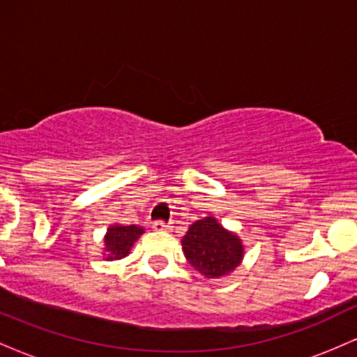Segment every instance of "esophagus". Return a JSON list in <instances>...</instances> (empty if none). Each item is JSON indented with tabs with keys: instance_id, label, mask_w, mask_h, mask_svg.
<instances>
[{
	"instance_id": "esophagus-1",
	"label": "esophagus",
	"mask_w": 357,
	"mask_h": 357,
	"mask_svg": "<svg viewBox=\"0 0 357 357\" xmlns=\"http://www.w3.org/2000/svg\"><path fill=\"white\" fill-rule=\"evenodd\" d=\"M153 228L155 231H167V230H171V225L165 223V221H155V223L153 225Z\"/></svg>"
}]
</instances>
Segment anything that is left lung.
I'll return each mask as SVG.
<instances>
[{"label":"left lung","mask_w":357,"mask_h":357,"mask_svg":"<svg viewBox=\"0 0 357 357\" xmlns=\"http://www.w3.org/2000/svg\"><path fill=\"white\" fill-rule=\"evenodd\" d=\"M181 247L191 267L204 278L230 275L245 257V245L240 236L227 230L215 216L196 220L183 236Z\"/></svg>","instance_id":"left-lung-1"}]
</instances>
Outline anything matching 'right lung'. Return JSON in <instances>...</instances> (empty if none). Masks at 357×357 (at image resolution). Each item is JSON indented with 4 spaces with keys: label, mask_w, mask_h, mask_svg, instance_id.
<instances>
[{
    "label": "right lung",
    "mask_w": 357,
    "mask_h": 357,
    "mask_svg": "<svg viewBox=\"0 0 357 357\" xmlns=\"http://www.w3.org/2000/svg\"><path fill=\"white\" fill-rule=\"evenodd\" d=\"M144 233V228L137 225H110L104 236V252L102 255L107 261L122 260L130 253L134 243L139 240V236Z\"/></svg>",
    "instance_id": "1"
}]
</instances>
